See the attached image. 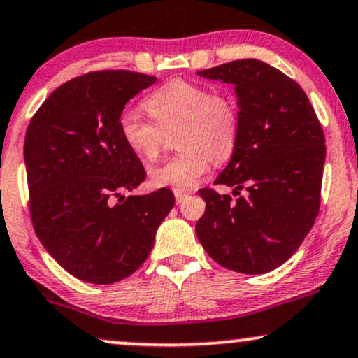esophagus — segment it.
<instances>
[{"label":"esophagus","mask_w":358,"mask_h":358,"mask_svg":"<svg viewBox=\"0 0 358 358\" xmlns=\"http://www.w3.org/2000/svg\"><path fill=\"white\" fill-rule=\"evenodd\" d=\"M174 197H176V202H178V204H182V202L187 199V194L180 192V191H174Z\"/></svg>","instance_id":"34e87169"}]
</instances>
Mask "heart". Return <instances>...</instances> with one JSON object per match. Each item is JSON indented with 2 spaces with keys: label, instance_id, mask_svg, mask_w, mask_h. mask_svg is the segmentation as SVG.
<instances>
[{
  "label": "heart",
  "instance_id": "b5f03b06",
  "mask_svg": "<svg viewBox=\"0 0 358 358\" xmlns=\"http://www.w3.org/2000/svg\"><path fill=\"white\" fill-rule=\"evenodd\" d=\"M148 121L134 109L119 116L124 144L144 161H154L164 149L166 134L176 132V145L182 149L164 164L149 171L154 187L186 191L209 171L210 162H224L237 148L241 116L236 99L186 79H172L148 96Z\"/></svg>",
  "mask_w": 358,
  "mask_h": 358
}]
</instances>
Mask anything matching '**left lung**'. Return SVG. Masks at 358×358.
<instances>
[{
	"label": "left lung",
	"mask_w": 358,
	"mask_h": 358,
	"mask_svg": "<svg viewBox=\"0 0 358 358\" xmlns=\"http://www.w3.org/2000/svg\"><path fill=\"white\" fill-rule=\"evenodd\" d=\"M236 86L241 131L231 162L204 187L206 213L196 234L222 267L266 273L290 259L314 226L320 207L325 138L307 94L294 79L259 59H237L197 73Z\"/></svg>",
	"instance_id": "8db88e82"
}]
</instances>
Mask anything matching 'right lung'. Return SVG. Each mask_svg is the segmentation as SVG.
<instances>
[{"mask_svg":"<svg viewBox=\"0 0 358 358\" xmlns=\"http://www.w3.org/2000/svg\"><path fill=\"white\" fill-rule=\"evenodd\" d=\"M157 78L126 69L73 78L50 94L24 138L29 214L44 249L90 284H114L143 266L174 207L162 187L124 196L145 179L124 144L119 116Z\"/></svg>","mask_w":358,"mask_h":358,"instance_id":"1","label":"right lung"}]
</instances>
